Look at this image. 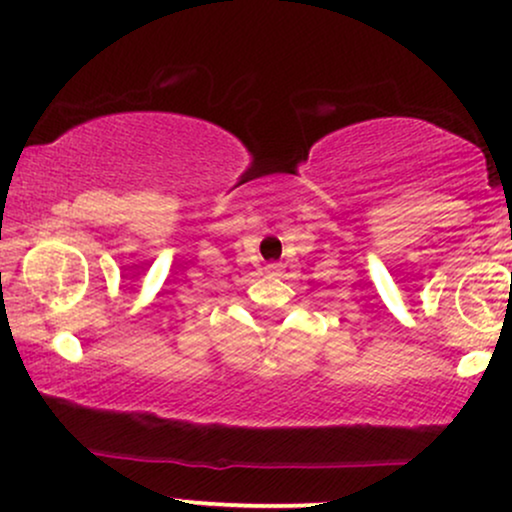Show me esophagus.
Segmentation results:
<instances>
[{"label": "esophagus", "mask_w": 512, "mask_h": 512, "mask_svg": "<svg viewBox=\"0 0 512 512\" xmlns=\"http://www.w3.org/2000/svg\"><path fill=\"white\" fill-rule=\"evenodd\" d=\"M267 274H279L281 272V264H276V262H272V264H267Z\"/></svg>", "instance_id": "1"}]
</instances>
